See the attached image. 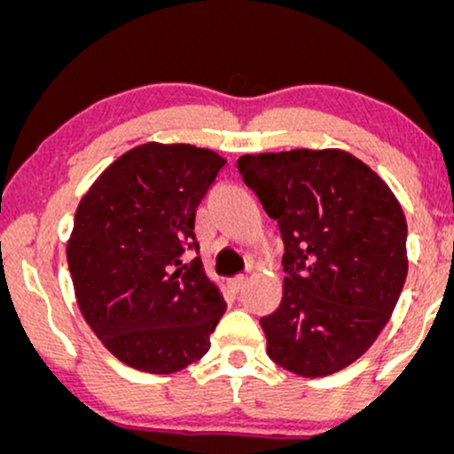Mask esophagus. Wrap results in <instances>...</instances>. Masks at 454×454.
<instances>
[{
	"mask_svg": "<svg viewBox=\"0 0 454 454\" xmlns=\"http://www.w3.org/2000/svg\"><path fill=\"white\" fill-rule=\"evenodd\" d=\"M246 283H247V277H244V275H238V277L229 278V287H231L235 294H239V291L246 287Z\"/></svg>",
	"mask_w": 454,
	"mask_h": 454,
	"instance_id": "obj_1",
	"label": "esophagus"
}]
</instances>
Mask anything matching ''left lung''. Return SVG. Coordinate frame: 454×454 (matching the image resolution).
<instances>
[{
    "label": "left lung",
    "mask_w": 454,
    "mask_h": 454,
    "mask_svg": "<svg viewBox=\"0 0 454 454\" xmlns=\"http://www.w3.org/2000/svg\"><path fill=\"white\" fill-rule=\"evenodd\" d=\"M239 176L285 246L283 300L260 318L266 351L306 378L370 349L407 278V221L387 184L345 151L244 154Z\"/></svg>",
    "instance_id": "1"
}]
</instances>
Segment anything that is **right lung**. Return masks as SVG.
Here are the masks:
<instances>
[{
    "mask_svg": "<svg viewBox=\"0 0 454 454\" xmlns=\"http://www.w3.org/2000/svg\"><path fill=\"white\" fill-rule=\"evenodd\" d=\"M227 160L146 142L121 154L78 204L67 241L84 320L129 368L173 374L210 349L227 303L202 269L196 208Z\"/></svg>",
    "mask_w": 454,
    "mask_h": 454,
    "instance_id": "right-lung-1",
    "label": "right lung"
}]
</instances>
